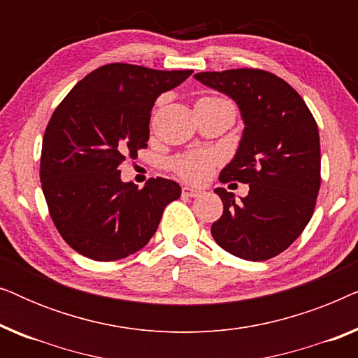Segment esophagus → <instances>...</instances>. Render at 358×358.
<instances>
[{"label": "esophagus", "mask_w": 358, "mask_h": 358, "mask_svg": "<svg viewBox=\"0 0 358 358\" xmlns=\"http://www.w3.org/2000/svg\"><path fill=\"white\" fill-rule=\"evenodd\" d=\"M200 194H202V189L190 187V185H185V187H182V195H185V197H199Z\"/></svg>", "instance_id": "1"}]
</instances>
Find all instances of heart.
I'll return each mask as SVG.
<instances>
[{"instance_id": "1", "label": "heart", "mask_w": 358, "mask_h": 358, "mask_svg": "<svg viewBox=\"0 0 358 358\" xmlns=\"http://www.w3.org/2000/svg\"><path fill=\"white\" fill-rule=\"evenodd\" d=\"M215 164V156L207 151H192L174 161V169L184 179L202 182L210 176Z\"/></svg>"}]
</instances>
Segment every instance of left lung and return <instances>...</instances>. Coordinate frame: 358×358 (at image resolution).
Here are the masks:
<instances>
[{"label": "left lung", "mask_w": 358, "mask_h": 358, "mask_svg": "<svg viewBox=\"0 0 358 358\" xmlns=\"http://www.w3.org/2000/svg\"><path fill=\"white\" fill-rule=\"evenodd\" d=\"M234 101L244 129L220 180L249 184L246 197L215 189L223 215L212 224L218 246L246 261H266L290 246L311 220L321 185L320 131L293 87L262 70L194 75Z\"/></svg>", "instance_id": "1"}]
</instances>
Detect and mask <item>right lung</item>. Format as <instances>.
Instances as JSON below:
<instances>
[{
    "label": "right lung",
    "instance_id": "1",
    "mask_svg": "<svg viewBox=\"0 0 358 358\" xmlns=\"http://www.w3.org/2000/svg\"><path fill=\"white\" fill-rule=\"evenodd\" d=\"M192 70L159 71L112 63L83 78L60 102L42 141L41 182L62 238L83 256L117 261L146 246L174 180L124 182L119 164L150 138L151 109Z\"/></svg>",
    "mask_w": 358,
    "mask_h": 358
}]
</instances>
